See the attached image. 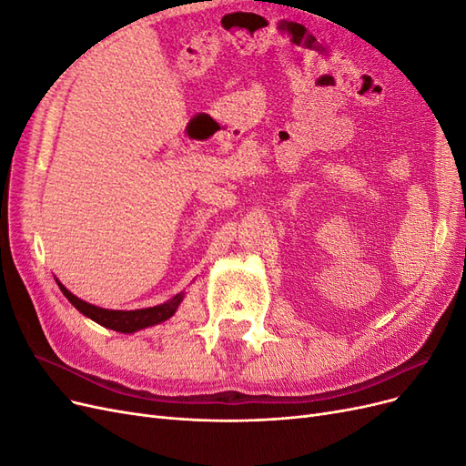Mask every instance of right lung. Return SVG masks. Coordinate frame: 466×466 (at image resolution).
Instances as JSON below:
<instances>
[{"mask_svg":"<svg viewBox=\"0 0 466 466\" xmlns=\"http://www.w3.org/2000/svg\"><path fill=\"white\" fill-rule=\"evenodd\" d=\"M58 286H60L62 293L69 299V303H72L79 313L98 322L101 327H106V329L116 330V332H136V330H142L146 327H153V324H159V322L167 320L168 317H173L178 303L182 301V293H178L171 301H167L157 307L137 309V311H110V309L95 307L91 303H86L83 299L76 298V295L72 291H67L60 284V281H58Z\"/></svg>","mask_w":466,"mask_h":466,"instance_id":"right-lung-1","label":"right lung"}]
</instances>
